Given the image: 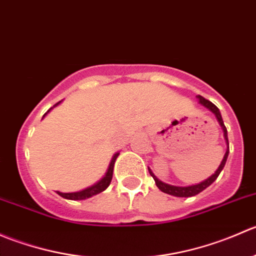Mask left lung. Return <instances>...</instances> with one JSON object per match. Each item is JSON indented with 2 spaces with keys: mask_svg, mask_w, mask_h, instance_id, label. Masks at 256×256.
I'll list each match as a JSON object with an SVG mask.
<instances>
[{
  "mask_svg": "<svg viewBox=\"0 0 256 256\" xmlns=\"http://www.w3.org/2000/svg\"><path fill=\"white\" fill-rule=\"evenodd\" d=\"M198 102H200V105H203L204 108H207L208 110H210L212 112L216 115V120H218L219 125L222 126V128H223V132H224V138H226V142L228 146H226V154H224L223 157V161H222V164H219L218 170L216 171V174H212L210 177L207 178L206 180H203V182L198 183V184H193V186H188V187H178V186H172V184H167V183L162 182V180H160L154 174V172L151 171V170L148 168V172L150 174H151L152 178L154 180V183H156L157 187L160 188V190H162L164 193H167V194H171V196H174V197H193V196L198 194V193H200L202 190H204L206 188L209 187V186L212 184V183L214 182V180H216V177L219 176V174L222 172V170L224 168V166H226V158H228V154H229V141H228V132H226V125H224L223 122V118H222V115H220V112H219L218 108L216 106V105L213 104V102H210L209 100L204 99L203 96H200V95H198Z\"/></svg>",
  "mask_w": 256,
  "mask_h": 256,
  "instance_id": "obj_1",
  "label": "left lung"
}]
</instances>
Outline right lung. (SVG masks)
I'll return each instance as SVG.
<instances>
[{"instance_id": "add662e5", "label": "right lung", "mask_w": 256, "mask_h": 256, "mask_svg": "<svg viewBox=\"0 0 256 256\" xmlns=\"http://www.w3.org/2000/svg\"><path fill=\"white\" fill-rule=\"evenodd\" d=\"M59 102H56L54 106H56ZM50 109H52V108H50ZM50 109H49V110H50ZM49 110H48V112H49ZM44 115H46V114H44ZM43 118H44V116H43ZM118 154H114L112 162H110V164H109V168H108V172H106V174L104 176V178H102V180H100L98 183H95L94 186L85 188V190H79V192H73V193L56 192V193H58L60 197L66 198V200H86V198L92 197V196L98 194V193H102V190H105L108 187H109L110 182H112V172H114V164H115V161H116V158H118Z\"/></svg>"}]
</instances>
